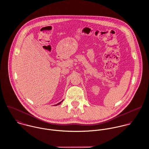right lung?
<instances>
[{
  "mask_svg": "<svg viewBox=\"0 0 149 149\" xmlns=\"http://www.w3.org/2000/svg\"><path fill=\"white\" fill-rule=\"evenodd\" d=\"M62 101H63V100H62ZM62 101H61V102H59V103H57V104H55V106H56V105H58V104H61V103H62Z\"/></svg>",
  "mask_w": 149,
  "mask_h": 149,
  "instance_id": "right-lung-1",
  "label": "right lung"
}]
</instances>
